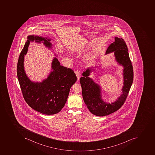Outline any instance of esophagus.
<instances>
[{
	"label": "esophagus",
	"instance_id": "obj_1",
	"mask_svg": "<svg viewBox=\"0 0 155 155\" xmlns=\"http://www.w3.org/2000/svg\"><path fill=\"white\" fill-rule=\"evenodd\" d=\"M75 74H76V76H77V78H78V80H79V78H81V72H80L79 70H77V71H76V72H75Z\"/></svg>",
	"mask_w": 155,
	"mask_h": 155
}]
</instances>
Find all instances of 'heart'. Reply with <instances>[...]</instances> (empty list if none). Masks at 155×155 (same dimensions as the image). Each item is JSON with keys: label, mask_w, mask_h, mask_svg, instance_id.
Instances as JSON below:
<instances>
[{"label": "heart", "mask_w": 155, "mask_h": 155, "mask_svg": "<svg viewBox=\"0 0 155 155\" xmlns=\"http://www.w3.org/2000/svg\"><path fill=\"white\" fill-rule=\"evenodd\" d=\"M94 59V55L93 53H90L87 56L86 58V60L89 62H91L93 61V60Z\"/></svg>", "instance_id": "b5f03b06"}]
</instances>
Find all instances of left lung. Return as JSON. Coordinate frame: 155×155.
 I'll return each mask as SVG.
<instances>
[{
	"instance_id": "obj_1",
	"label": "left lung",
	"mask_w": 155,
	"mask_h": 155,
	"mask_svg": "<svg viewBox=\"0 0 155 155\" xmlns=\"http://www.w3.org/2000/svg\"><path fill=\"white\" fill-rule=\"evenodd\" d=\"M128 48L122 38L115 37V41L109 46L105 55L114 52L117 64L123 67V84L122 94L113 102H106L102 99L100 85L95 83L89 76L95 68L101 66H91L84 71L80 78L83 100L91 114L96 116H104L112 114L122 106L126 101L133 81V66L130 60Z\"/></svg>"
}]
</instances>
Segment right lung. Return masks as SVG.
<instances>
[{"mask_svg": "<svg viewBox=\"0 0 155 155\" xmlns=\"http://www.w3.org/2000/svg\"><path fill=\"white\" fill-rule=\"evenodd\" d=\"M51 40L50 38L40 36H28L17 66V78L24 98L32 109L46 115L55 114L61 110L66 102L71 87L77 79L74 72L61 65L56 57L53 59L51 71L48 78L42 81H33L28 77L24 64L30 42L43 43L45 48L51 49Z\"/></svg>", "mask_w": 155, "mask_h": 155, "instance_id": "obj_1", "label": "right lung"}]
</instances>
